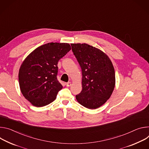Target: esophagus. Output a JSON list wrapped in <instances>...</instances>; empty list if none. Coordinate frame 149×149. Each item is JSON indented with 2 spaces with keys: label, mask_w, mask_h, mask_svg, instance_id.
<instances>
[{
  "label": "esophagus",
  "mask_w": 149,
  "mask_h": 149,
  "mask_svg": "<svg viewBox=\"0 0 149 149\" xmlns=\"http://www.w3.org/2000/svg\"><path fill=\"white\" fill-rule=\"evenodd\" d=\"M65 85H66V86L70 87L71 86V82H68V83H66Z\"/></svg>",
  "instance_id": "1"
}]
</instances>
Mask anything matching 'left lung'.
<instances>
[{"mask_svg": "<svg viewBox=\"0 0 149 149\" xmlns=\"http://www.w3.org/2000/svg\"><path fill=\"white\" fill-rule=\"evenodd\" d=\"M71 45L82 73V90L76 96V100L87 108L96 109L107 101L114 89L113 64L109 57L96 47L85 43Z\"/></svg>", "mask_w": 149, "mask_h": 149, "instance_id": "obj_1", "label": "left lung"}]
</instances>
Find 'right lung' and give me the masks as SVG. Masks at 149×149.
<instances>
[{"label":"right lung","instance_id":"right-lung-1","mask_svg":"<svg viewBox=\"0 0 149 149\" xmlns=\"http://www.w3.org/2000/svg\"><path fill=\"white\" fill-rule=\"evenodd\" d=\"M71 49L68 43L41 45L23 61L19 70L21 93L32 105L41 107L53 102L63 86L57 80L58 60Z\"/></svg>","mask_w":149,"mask_h":149}]
</instances>
